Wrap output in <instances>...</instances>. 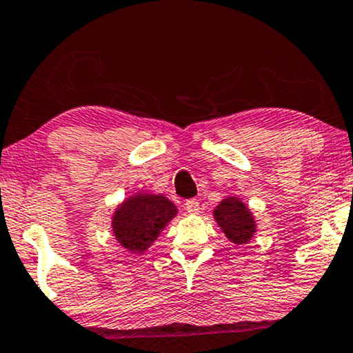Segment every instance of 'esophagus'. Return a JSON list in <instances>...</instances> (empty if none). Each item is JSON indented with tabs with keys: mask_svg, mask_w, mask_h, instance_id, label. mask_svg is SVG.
Masks as SVG:
<instances>
[{
	"mask_svg": "<svg viewBox=\"0 0 353 353\" xmlns=\"http://www.w3.org/2000/svg\"><path fill=\"white\" fill-rule=\"evenodd\" d=\"M185 208H186V211L190 212V214H198V212H199L198 199H188V201L185 203Z\"/></svg>",
	"mask_w": 353,
	"mask_h": 353,
	"instance_id": "obj_1",
	"label": "esophagus"
}]
</instances>
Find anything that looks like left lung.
Masks as SVG:
<instances>
[{
	"label": "left lung",
	"instance_id": "obj_1",
	"mask_svg": "<svg viewBox=\"0 0 353 353\" xmlns=\"http://www.w3.org/2000/svg\"><path fill=\"white\" fill-rule=\"evenodd\" d=\"M214 219L228 236L237 245L247 243L255 232V221L250 211L241 199L225 198L214 210Z\"/></svg>",
	"mask_w": 353,
	"mask_h": 353
}]
</instances>
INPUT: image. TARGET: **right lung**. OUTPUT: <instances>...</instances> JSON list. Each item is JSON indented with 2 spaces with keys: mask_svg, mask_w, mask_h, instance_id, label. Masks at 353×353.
Masks as SVG:
<instances>
[{
  "mask_svg": "<svg viewBox=\"0 0 353 353\" xmlns=\"http://www.w3.org/2000/svg\"><path fill=\"white\" fill-rule=\"evenodd\" d=\"M175 214V204L165 196L137 194L117 208L112 216V230L121 245L134 254H142Z\"/></svg>",
  "mask_w": 353,
  "mask_h": 353,
  "instance_id": "right-lung-1",
  "label": "right lung"
}]
</instances>
